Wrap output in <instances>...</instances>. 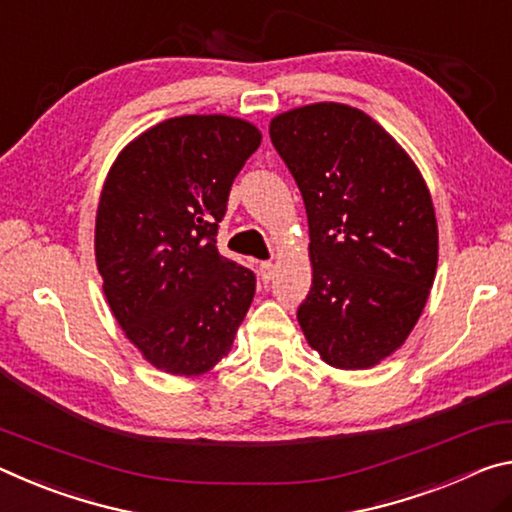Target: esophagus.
<instances>
[{"mask_svg": "<svg viewBox=\"0 0 512 512\" xmlns=\"http://www.w3.org/2000/svg\"><path fill=\"white\" fill-rule=\"evenodd\" d=\"M274 270H276V265L272 263V261H265V263H261V279L267 283V281H272L274 279Z\"/></svg>", "mask_w": 512, "mask_h": 512, "instance_id": "esophagus-1", "label": "esophagus"}]
</instances>
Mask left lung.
<instances>
[{
	"mask_svg": "<svg viewBox=\"0 0 512 512\" xmlns=\"http://www.w3.org/2000/svg\"><path fill=\"white\" fill-rule=\"evenodd\" d=\"M308 215L313 286L297 320L338 370H367L404 345L438 267L429 188L397 140L358 108L301 106L270 122Z\"/></svg>",
	"mask_w": 512,
	"mask_h": 512,
	"instance_id": "left-lung-1",
	"label": "left lung"
}]
</instances>
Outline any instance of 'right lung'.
Instances as JSON below:
<instances>
[{"mask_svg": "<svg viewBox=\"0 0 512 512\" xmlns=\"http://www.w3.org/2000/svg\"><path fill=\"white\" fill-rule=\"evenodd\" d=\"M254 124L229 115L165 120L122 149L97 206L95 256L117 324L158 370L197 376L231 351L256 276L215 247Z\"/></svg>", "mask_w": 512, "mask_h": 512, "instance_id": "add662e5", "label": "right lung"}]
</instances>
